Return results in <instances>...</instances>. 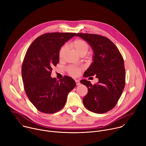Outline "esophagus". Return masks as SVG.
<instances>
[{
	"label": "esophagus",
	"mask_w": 146,
	"mask_h": 146,
	"mask_svg": "<svg viewBox=\"0 0 146 146\" xmlns=\"http://www.w3.org/2000/svg\"><path fill=\"white\" fill-rule=\"evenodd\" d=\"M76 85L77 86H79L80 84V82L78 80H76Z\"/></svg>",
	"instance_id": "esophagus-1"
}]
</instances>
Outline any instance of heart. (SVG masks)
<instances>
[{"label": "heart", "mask_w": 146, "mask_h": 146, "mask_svg": "<svg viewBox=\"0 0 146 146\" xmlns=\"http://www.w3.org/2000/svg\"><path fill=\"white\" fill-rule=\"evenodd\" d=\"M71 48L74 50L80 56L82 55H86L89 49L88 44L84 40L76 39L70 44ZM67 48L66 46L62 47L59 52V57L60 59L63 58L65 52H66ZM68 73L72 76H77L81 72V68L76 66H70L68 68Z\"/></svg>", "instance_id": "1"}]
</instances>
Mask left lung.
<instances>
[{"label": "left lung", "instance_id": "8db88e82", "mask_svg": "<svg viewBox=\"0 0 146 146\" xmlns=\"http://www.w3.org/2000/svg\"><path fill=\"white\" fill-rule=\"evenodd\" d=\"M76 36L86 41L93 51L92 62L84 77L95 75L99 80L94 85L87 80L80 81L88 90L82 99L83 104L92 112L106 113L116 105L125 87L123 58L114 44L106 37L88 33H77Z\"/></svg>", "mask_w": 146, "mask_h": 146}]
</instances>
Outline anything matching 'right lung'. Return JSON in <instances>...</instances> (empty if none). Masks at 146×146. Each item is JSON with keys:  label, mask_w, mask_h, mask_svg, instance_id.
Here are the masks:
<instances>
[{"label": "right lung", "mask_w": 146, "mask_h": 146, "mask_svg": "<svg viewBox=\"0 0 146 146\" xmlns=\"http://www.w3.org/2000/svg\"><path fill=\"white\" fill-rule=\"evenodd\" d=\"M74 33H49L35 39L28 48L22 66L25 92L40 111L52 114L65 105L68 94L76 86L69 76L57 80L51 76L52 67L59 61L62 46Z\"/></svg>", "instance_id": "1"}]
</instances>
